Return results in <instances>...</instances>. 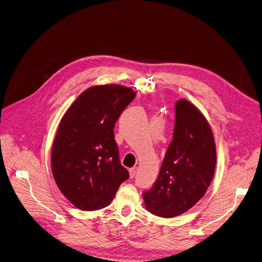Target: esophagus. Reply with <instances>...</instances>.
Here are the masks:
<instances>
[{
    "label": "esophagus",
    "instance_id": "esophagus-1",
    "mask_svg": "<svg viewBox=\"0 0 262 262\" xmlns=\"http://www.w3.org/2000/svg\"><path fill=\"white\" fill-rule=\"evenodd\" d=\"M136 174H137V168H136V167L130 168V169H129V177L133 179V178L136 177Z\"/></svg>",
    "mask_w": 262,
    "mask_h": 262
}]
</instances>
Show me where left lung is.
Instances as JSON below:
<instances>
[{
	"instance_id": "obj_1",
	"label": "left lung",
	"mask_w": 262,
	"mask_h": 262,
	"mask_svg": "<svg viewBox=\"0 0 262 262\" xmlns=\"http://www.w3.org/2000/svg\"><path fill=\"white\" fill-rule=\"evenodd\" d=\"M215 165V141L207 119L191 102L178 100L173 139L157 181L143 193L146 209L165 219L185 213L205 195Z\"/></svg>"
}]
</instances>
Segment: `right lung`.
I'll return each instance as SVG.
<instances>
[{"label": "right lung", "instance_id": "right-lung-1", "mask_svg": "<svg viewBox=\"0 0 262 262\" xmlns=\"http://www.w3.org/2000/svg\"><path fill=\"white\" fill-rule=\"evenodd\" d=\"M135 96L127 86L94 85L61 118L51 152L52 173L76 208L94 211L108 206L129 178L119 160L114 126Z\"/></svg>", "mask_w": 262, "mask_h": 262}]
</instances>
